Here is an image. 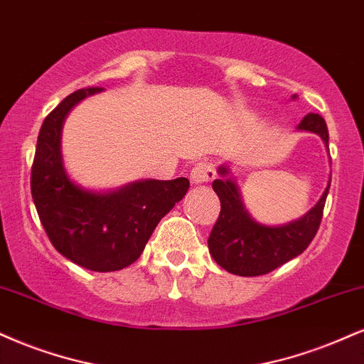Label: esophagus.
<instances>
[{
	"mask_svg": "<svg viewBox=\"0 0 364 364\" xmlns=\"http://www.w3.org/2000/svg\"><path fill=\"white\" fill-rule=\"evenodd\" d=\"M191 181L195 185H203V183H210L215 178V168L210 163H196L195 168L190 173Z\"/></svg>",
	"mask_w": 364,
	"mask_h": 364,
	"instance_id": "obj_1",
	"label": "esophagus"
}]
</instances>
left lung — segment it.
<instances>
[{
  "label": "left lung",
  "mask_w": 364,
  "mask_h": 364,
  "mask_svg": "<svg viewBox=\"0 0 364 364\" xmlns=\"http://www.w3.org/2000/svg\"><path fill=\"white\" fill-rule=\"evenodd\" d=\"M299 129L318 134L326 146H329L326 120L318 113H309L300 122ZM218 171L224 178L229 173L225 166L218 168ZM212 186L220 200V215L208 237L210 254L217 264L232 274L261 277L279 268L309 247L321 227L331 183L307 215L283 227H266L254 222L244 210L239 190L232 179H215Z\"/></svg>",
  "instance_id": "8db88e82"
}]
</instances>
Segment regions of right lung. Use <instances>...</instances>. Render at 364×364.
<instances>
[{"label": "right lung", "mask_w": 364, "mask_h": 364, "mask_svg": "<svg viewBox=\"0 0 364 364\" xmlns=\"http://www.w3.org/2000/svg\"><path fill=\"white\" fill-rule=\"evenodd\" d=\"M102 87L77 90L46 117L35 147L30 188L52 246L82 268L108 273L139 259L156 225L186 195V178L146 179L112 193H93L65 174L60 130L69 110Z\"/></svg>", "instance_id": "obj_1"}]
</instances>
